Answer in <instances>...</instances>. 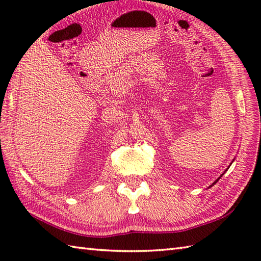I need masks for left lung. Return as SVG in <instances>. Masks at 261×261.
Listing matches in <instances>:
<instances>
[{
  "label": "left lung",
  "mask_w": 261,
  "mask_h": 261,
  "mask_svg": "<svg viewBox=\"0 0 261 261\" xmlns=\"http://www.w3.org/2000/svg\"><path fill=\"white\" fill-rule=\"evenodd\" d=\"M216 181H218V179H216V180H215V181H214V184H215V182H216Z\"/></svg>",
  "instance_id": "obj_1"
}]
</instances>
